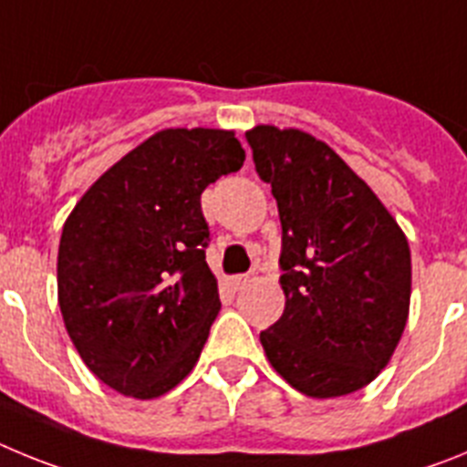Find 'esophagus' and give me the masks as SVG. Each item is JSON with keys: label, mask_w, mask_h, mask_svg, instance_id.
Instances as JSON below:
<instances>
[{"label": "esophagus", "mask_w": 467, "mask_h": 467, "mask_svg": "<svg viewBox=\"0 0 467 467\" xmlns=\"http://www.w3.org/2000/svg\"><path fill=\"white\" fill-rule=\"evenodd\" d=\"M250 283V275H234V278H231V287H234V290H241V287H245V285Z\"/></svg>", "instance_id": "esophagus-1"}]
</instances>
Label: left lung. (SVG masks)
<instances>
[{"label":"left lung","instance_id":"left-lung-1","mask_svg":"<svg viewBox=\"0 0 467 467\" xmlns=\"http://www.w3.org/2000/svg\"><path fill=\"white\" fill-rule=\"evenodd\" d=\"M245 138L283 226L285 311L259 334L264 353L308 398L356 393L390 362L410 317L407 236L323 140L264 123Z\"/></svg>","mask_w":467,"mask_h":467}]
</instances>
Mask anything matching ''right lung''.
Segmentation results:
<instances>
[{
  "label": "right lung",
  "instance_id": "right-lung-1",
  "mask_svg": "<svg viewBox=\"0 0 467 467\" xmlns=\"http://www.w3.org/2000/svg\"><path fill=\"white\" fill-rule=\"evenodd\" d=\"M234 130L166 128L128 151L74 205L57 247V304L90 372L154 400L201 358L220 313L201 193L241 171Z\"/></svg>",
  "mask_w": 467,
  "mask_h": 467
}]
</instances>
